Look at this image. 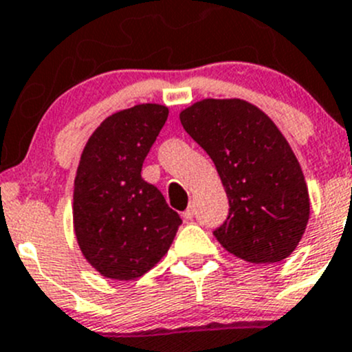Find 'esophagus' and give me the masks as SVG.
<instances>
[{"instance_id":"obj_1","label":"esophagus","mask_w":352,"mask_h":352,"mask_svg":"<svg viewBox=\"0 0 352 352\" xmlns=\"http://www.w3.org/2000/svg\"><path fill=\"white\" fill-rule=\"evenodd\" d=\"M193 217H195V206H188L183 213V219L188 222V220H193Z\"/></svg>"}]
</instances>
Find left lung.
Instances as JSON below:
<instances>
[{
    "instance_id": "1",
    "label": "left lung",
    "mask_w": 352,
    "mask_h": 352,
    "mask_svg": "<svg viewBox=\"0 0 352 352\" xmlns=\"http://www.w3.org/2000/svg\"><path fill=\"white\" fill-rule=\"evenodd\" d=\"M179 118L213 161L229 198V215L213 229L217 241L249 263L292 254L310 200L298 161L271 118L244 100L198 101Z\"/></svg>"
}]
</instances>
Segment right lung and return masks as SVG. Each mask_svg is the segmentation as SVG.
Here are the masks:
<instances>
[{"label":"right lung","instance_id":"right-lung-1","mask_svg":"<svg viewBox=\"0 0 352 352\" xmlns=\"http://www.w3.org/2000/svg\"><path fill=\"white\" fill-rule=\"evenodd\" d=\"M168 115V108L152 103L118 111L98 126L82 151L74 181V232L89 264L111 280L147 273L183 223L140 175Z\"/></svg>","mask_w":352,"mask_h":352}]
</instances>
